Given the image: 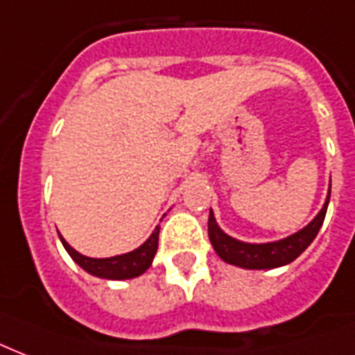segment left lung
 Returning <instances> with one entry per match:
<instances>
[{
    "mask_svg": "<svg viewBox=\"0 0 355 355\" xmlns=\"http://www.w3.org/2000/svg\"><path fill=\"white\" fill-rule=\"evenodd\" d=\"M329 192H331V187H329ZM329 192L324 207L315 216V220L311 224H307L298 233H295V235L283 239V241L266 244L241 243L237 239L230 237V235L222 232L218 224H216L215 216H213V211L209 213V241L213 244L216 254L230 265L243 266V268H255V270L287 265L291 261H295L313 243V239L317 237L318 230L322 226L324 216H326V211H328Z\"/></svg>",
    "mask_w": 355,
    "mask_h": 355,
    "instance_id": "1",
    "label": "left lung"
}]
</instances>
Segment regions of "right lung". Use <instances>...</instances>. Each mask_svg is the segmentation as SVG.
<instances>
[{
  "mask_svg": "<svg viewBox=\"0 0 355 355\" xmlns=\"http://www.w3.org/2000/svg\"><path fill=\"white\" fill-rule=\"evenodd\" d=\"M60 243L66 248V252L70 254V257L81 268H85L89 274H92V276L105 277V279H129V277H137L140 274H144L152 266V261L155 257L159 244V226L155 227L152 237L148 239L146 243L142 244L140 248L133 250L129 254L107 257V259H92V257L81 255L70 244L66 243L62 237H60Z\"/></svg>",
  "mask_w": 355,
  "mask_h": 355,
  "instance_id": "add662e5",
  "label": "right lung"
}]
</instances>
